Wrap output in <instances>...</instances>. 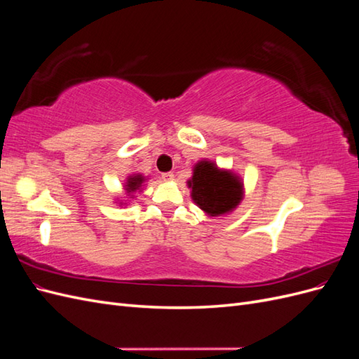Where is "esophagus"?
Instances as JSON below:
<instances>
[{"mask_svg":"<svg viewBox=\"0 0 359 359\" xmlns=\"http://www.w3.org/2000/svg\"><path fill=\"white\" fill-rule=\"evenodd\" d=\"M161 178H163V181H166V182H170V181H173V178H175V175H173L172 172H166V173H163L161 175Z\"/></svg>","mask_w":359,"mask_h":359,"instance_id":"esophagus-1","label":"esophagus"}]
</instances>
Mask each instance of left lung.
I'll use <instances>...</instances> for the list:
<instances>
[{
	"label": "left lung",
	"instance_id": "8db88e82",
	"mask_svg": "<svg viewBox=\"0 0 359 359\" xmlns=\"http://www.w3.org/2000/svg\"><path fill=\"white\" fill-rule=\"evenodd\" d=\"M191 199L211 217L231 212L243 201L244 184L231 170L217 168L215 163L201 160L187 181Z\"/></svg>",
	"mask_w": 359,
	"mask_h": 359
}]
</instances>
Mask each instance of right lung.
<instances>
[{
    "instance_id": "obj_1",
    "label": "right lung",
    "mask_w": 359,
    "mask_h": 359,
    "mask_svg": "<svg viewBox=\"0 0 359 359\" xmlns=\"http://www.w3.org/2000/svg\"><path fill=\"white\" fill-rule=\"evenodd\" d=\"M145 182V177L140 175V173H133V175H130L127 178V182L124 184V190L127 191L128 196H133V194L140 190V187H142V184Z\"/></svg>"
}]
</instances>
